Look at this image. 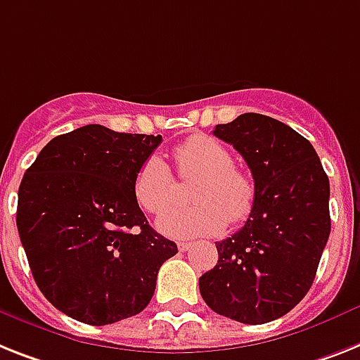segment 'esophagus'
<instances>
[{"instance_id": "esophagus-1", "label": "esophagus", "mask_w": 360, "mask_h": 360, "mask_svg": "<svg viewBox=\"0 0 360 360\" xmlns=\"http://www.w3.org/2000/svg\"><path fill=\"white\" fill-rule=\"evenodd\" d=\"M178 248H180V250H182V252L191 250L193 243H187V240H186V243H184V240H182V243H178Z\"/></svg>"}]
</instances>
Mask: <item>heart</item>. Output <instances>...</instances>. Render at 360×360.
<instances>
[{
    "label": "heart",
    "instance_id": "heart-1",
    "mask_svg": "<svg viewBox=\"0 0 360 360\" xmlns=\"http://www.w3.org/2000/svg\"><path fill=\"white\" fill-rule=\"evenodd\" d=\"M178 174L198 176L191 187L189 207H178L158 221L165 236H217L226 222L239 224L250 217L255 204V184L250 176L233 167L230 150L207 136H191L174 150ZM134 195L139 206L153 215H162L173 206L176 186L171 169L162 156L150 154L139 165L134 178Z\"/></svg>",
    "mask_w": 360,
    "mask_h": 360
}]
</instances>
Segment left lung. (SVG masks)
<instances>
[{
    "instance_id": "1",
    "label": "left lung",
    "mask_w": 360,
    "mask_h": 360,
    "mask_svg": "<svg viewBox=\"0 0 360 360\" xmlns=\"http://www.w3.org/2000/svg\"><path fill=\"white\" fill-rule=\"evenodd\" d=\"M213 134L248 163L255 204L245 226L215 243L219 261L200 276V294L222 316L272 322L313 285L331 231L329 178L313 145L269 115L243 114Z\"/></svg>"
}]
</instances>
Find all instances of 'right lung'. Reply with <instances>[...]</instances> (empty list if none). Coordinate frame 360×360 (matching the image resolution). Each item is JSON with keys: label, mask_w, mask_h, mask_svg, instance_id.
Wrapping results in <instances>:
<instances>
[{"label": "right lung", "mask_w": 360, "mask_h": 360, "mask_svg": "<svg viewBox=\"0 0 360 360\" xmlns=\"http://www.w3.org/2000/svg\"><path fill=\"white\" fill-rule=\"evenodd\" d=\"M162 136L86 124L53 138L18 189L16 226L38 289L90 326L141 313L163 261L178 252L148 226L134 195Z\"/></svg>", "instance_id": "1"}]
</instances>
